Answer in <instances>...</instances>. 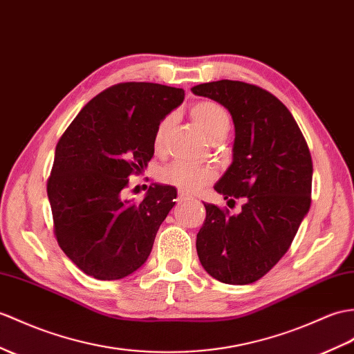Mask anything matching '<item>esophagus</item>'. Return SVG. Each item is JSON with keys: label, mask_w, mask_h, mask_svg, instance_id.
<instances>
[{"label": "esophagus", "mask_w": 354, "mask_h": 354, "mask_svg": "<svg viewBox=\"0 0 354 354\" xmlns=\"http://www.w3.org/2000/svg\"><path fill=\"white\" fill-rule=\"evenodd\" d=\"M190 194H188V193H185V192H183V190H179L178 192V201L179 202H185V201H188V199H190Z\"/></svg>", "instance_id": "34e87169"}]
</instances>
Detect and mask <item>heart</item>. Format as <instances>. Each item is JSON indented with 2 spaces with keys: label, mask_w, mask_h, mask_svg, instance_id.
<instances>
[{
  "label": "heart",
  "mask_w": 354,
  "mask_h": 354,
  "mask_svg": "<svg viewBox=\"0 0 354 354\" xmlns=\"http://www.w3.org/2000/svg\"><path fill=\"white\" fill-rule=\"evenodd\" d=\"M190 114L196 122V125L212 142L218 138H225L229 128H231V119H229L227 111L214 101L196 102L190 109ZM171 120H174L171 116H166L158 123L157 128H155V149H161L164 142H166V137L171 127ZM158 179L162 184L174 185L183 192H196L214 179V171L209 167L175 161L158 171Z\"/></svg>",
  "instance_id": "b5f03b06"
}]
</instances>
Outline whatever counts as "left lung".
Wrapping results in <instances>:
<instances>
[{
	"instance_id": "8db88e82",
	"label": "left lung",
	"mask_w": 354,
	"mask_h": 354,
	"mask_svg": "<svg viewBox=\"0 0 354 354\" xmlns=\"http://www.w3.org/2000/svg\"><path fill=\"white\" fill-rule=\"evenodd\" d=\"M192 92L217 101L231 113L234 160L214 188L227 205L244 201L238 214L203 203L207 218L197 234V254L217 281L249 285L288 252L308 214L309 147L290 110L264 88L220 80L194 86Z\"/></svg>"
}]
</instances>
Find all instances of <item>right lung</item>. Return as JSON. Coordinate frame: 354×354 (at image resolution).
<instances>
[{"label":"right lung","instance_id":"add662e5","mask_svg":"<svg viewBox=\"0 0 354 354\" xmlns=\"http://www.w3.org/2000/svg\"><path fill=\"white\" fill-rule=\"evenodd\" d=\"M184 90L120 83L96 95L55 147L46 192L57 243L73 264L100 281L142 267L176 199L153 184L142 202L123 197L129 176L153 157L158 123L184 101Z\"/></svg>","mask_w":354,"mask_h":354}]
</instances>
